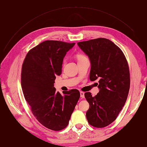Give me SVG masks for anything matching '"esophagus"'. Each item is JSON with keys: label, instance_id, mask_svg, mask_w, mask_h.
Wrapping results in <instances>:
<instances>
[{"label": "esophagus", "instance_id": "34e87169", "mask_svg": "<svg viewBox=\"0 0 147 147\" xmlns=\"http://www.w3.org/2000/svg\"><path fill=\"white\" fill-rule=\"evenodd\" d=\"M80 97H82V98H84V92L80 91Z\"/></svg>", "mask_w": 147, "mask_h": 147}]
</instances>
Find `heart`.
I'll return each mask as SVG.
<instances>
[{
    "mask_svg": "<svg viewBox=\"0 0 147 147\" xmlns=\"http://www.w3.org/2000/svg\"><path fill=\"white\" fill-rule=\"evenodd\" d=\"M77 58H78V61H81V60H83L84 59H86V57L84 56V55H78L77 56Z\"/></svg>",
    "mask_w": 147,
    "mask_h": 147,
    "instance_id": "obj_1",
    "label": "heart"
}]
</instances>
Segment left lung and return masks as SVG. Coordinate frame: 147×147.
I'll return each instance as SVG.
<instances>
[{
    "instance_id": "left-lung-1",
    "label": "left lung",
    "mask_w": 147,
    "mask_h": 147,
    "mask_svg": "<svg viewBox=\"0 0 147 147\" xmlns=\"http://www.w3.org/2000/svg\"><path fill=\"white\" fill-rule=\"evenodd\" d=\"M78 46L90 58L91 81L99 80V92L92 97L90 92L84 97L90 104L86 112L89 124L104 127L113 122L127 98L130 74L127 62L118 47L104 38L78 42Z\"/></svg>"
}]
</instances>
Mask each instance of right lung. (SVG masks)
<instances>
[{
	"instance_id": "1",
	"label": "right lung",
	"mask_w": 147,
	"mask_h": 147,
	"mask_svg": "<svg viewBox=\"0 0 147 147\" xmlns=\"http://www.w3.org/2000/svg\"><path fill=\"white\" fill-rule=\"evenodd\" d=\"M57 40H47L28 53L22 66L21 86L31 111L42 125L53 131L67 126L80 97L77 90L56 91V75L62 72L67 52L75 45Z\"/></svg>"
}]
</instances>
